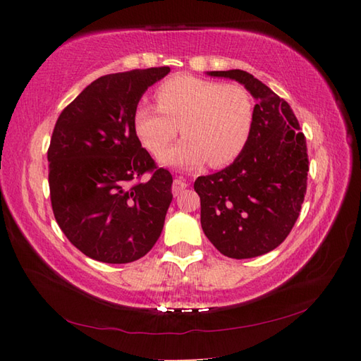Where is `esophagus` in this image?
<instances>
[{
  "label": "esophagus",
  "mask_w": 361,
  "mask_h": 361,
  "mask_svg": "<svg viewBox=\"0 0 361 361\" xmlns=\"http://www.w3.org/2000/svg\"><path fill=\"white\" fill-rule=\"evenodd\" d=\"M186 181L181 178V176H176V178L173 180V183H172V192H173V195L176 197L178 195L181 190H185L186 189Z\"/></svg>",
  "instance_id": "esophagus-1"
}]
</instances>
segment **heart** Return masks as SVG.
Segmentation results:
<instances>
[{
  "instance_id": "obj_1",
  "label": "heart",
  "mask_w": 361,
  "mask_h": 361,
  "mask_svg": "<svg viewBox=\"0 0 361 361\" xmlns=\"http://www.w3.org/2000/svg\"><path fill=\"white\" fill-rule=\"evenodd\" d=\"M155 97L158 106L144 101L135 106L133 128L142 147L158 155L181 127L186 137L161 155L164 164L226 166L250 140L252 101L242 85L175 75L161 83Z\"/></svg>"
}]
</instances>
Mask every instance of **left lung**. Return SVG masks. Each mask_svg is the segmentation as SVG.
<instances>
[{
  "instance_id": "left-lung-1",
  "label": "left lung",
  "mask_w": 361,
  "mask_h": 361,
  "mask_svg": "<svg viewBox=\"0 0 361 361\" xmlns=\"http://www.w3.org/2000/svg\"><path fill=\"white\" fill-rule=\"evenodd\" d=\"M245 85L257 104L243 152L233 164L194 183L202 228L221 255L250 259L286 240L307 190L305 136L290 105L242 70L211 71Z\"/></svg>"
}]
</instances>
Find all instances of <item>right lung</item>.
Instances as JSON below:
<instances>
[{"mask_svg":"<svg viewBox=\"0 0 361 361\" xmlns=\"http://www.w3.org/2000/svg\"><path fill=\"white\" fill-rule=\"evenodd\" d=\"M169 66L102 75L66 105L48 149L57 224L83 255L105 264L141 259L172 202V175L135 135L133 111ZM149 178L141 182L145 173Z\"/></svg>","mask_w":361,"mask_h":361,"instance_id":"obj_1","label":"right lung"}]
</instances>
